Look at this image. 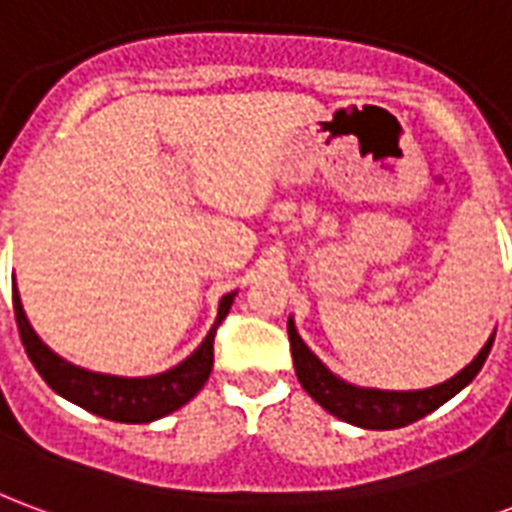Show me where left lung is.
Wrapping results in <instances>:
<instances>
[{
    "instance_id": "left-lung-1",
    "label": "left lung",
    "mask_w": 512,
    "mask_h": 512,
    "mask_svg": "<svg viewBox=\"0 0 512 512\" xmlns=\"http://www.w3.org/2000/svg\"><path fill=\"white\" fill-rule=\"evenodd\" d=\"M287 336H290V352H293L295 374L298 382L304 385V391L312 396L320 407L336 415V418L347 420L352 426L361 429H401L407 423L426 418L429 412L442 407L445 401L453 399L461 388H467L469 382L478 377V372L486 363L488 352L494 339H488V344L480 350L475 361L469 363L464 372H458L453 380L442 382L437 388H426V391H372V388H355L350 382L333 377L325 369L320 358L314 355L301 336L295 331L293 320L287 323Z\"/></svg>"
}]
</instances>
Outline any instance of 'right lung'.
Masks as SVG:
<instances>
[{
  "mask_svg": "<svg viewBox=\"0 0 512 512\" xmlns=\"http://www.w3.org/2000/svg\"><path fill=\"white\" fill-rule=\"evenodd\" d=\"M230 304H233V293L219 301L217 323L208 331L206 342L200 344L187 361L179 363L170 372L157 374V377L127 380V377H111V374H94L78 369L73 363L62 361L56 352L48 350L37 339V333L32 331V325L21 309V298L13 290L15 323H18L21 342H24L26 355L34 363L37 374L64 399H70L73 404L100 415V418L119 420V423H149V420L165 418L168 412L184 407L206 385L211 366H214V336L230 312Z\"/></svg>",
  "mask_w": 512,
  "mask_h": 512,
  "instance_id": "obj_1",
  "label": "right lung"
}]
</instances>
